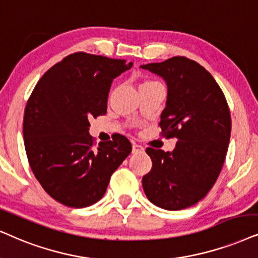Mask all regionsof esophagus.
Returning <instances> with one entry per match:
<instances>
[{
  "instance_id": "1",
  "label": "esophagus",
  "mask_w": 258,
  "mask_h": 258,
  "mask_svg": "<svg viewBox=\"0 0 258 258\" xmlns=\"http://www.w3.org/2000/svg\"><path fill=\"white\" fill-rule=\"evenodd\" d=\"M143 150H144V148H143L142 145L136 144V143L132 145V152H133V153H138V152H140V151H143Z\"/></svg>"
}]
</instances>
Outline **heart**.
Returning <instances> with one entry per match:
<instances>
[{"mask_svg":"<svg viewBox=\"0 0 258 258\" xmlns=\"http://www.w3.org/2000/svg\"><path fill=\"white\" fill-rule=\"evenodd\" d=\"M145 83H151V82H145Z\"/></svg>","mask_w":258,"mask_h":258,"instance_id":"heart-1","label":"heart"}]
</instances>
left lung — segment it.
Wrapping results in <instances>:
<instances>
[{"instance_id": "1", "label": "left lung", "mask_w": 258, "mask_h": 258, "mask_svg": "<svg viewBox=\"0 0 258 258\" xmlns=\"http://www.w3.org/2000/svg\"><path fill=\"white\" fill-rule=\"evenodd\" d=\"M167 83L163 135L177 138L172 151L148 148L152 168L142 183L146 198L168 211L190 207L206 197L223 168L231 136L226 99L213 76L185 57L140 65Z\"/></svg>"}]
</instances>
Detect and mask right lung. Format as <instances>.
I'll return each mask as SVG.
<instances>
[{
    "label": "right lung",
    "mask_w": 258,
    "mask_h": 258,
    "mask_svg": "<svg viewBox=\"0 0 258 258\" xmlns=\"http://www.w3.org/2000/svg\"><path fill=\"white\" fill-rule=\"evenodd\" d=\"M132 64L77 52L47 70L29 97L24 116L29 165L45 191L65 206L99 201L132 151L123 136L94 148L89 135V119L107 112L113 80Z\"/></svg>",
    "instance_id": "1"
}]
</instances>
